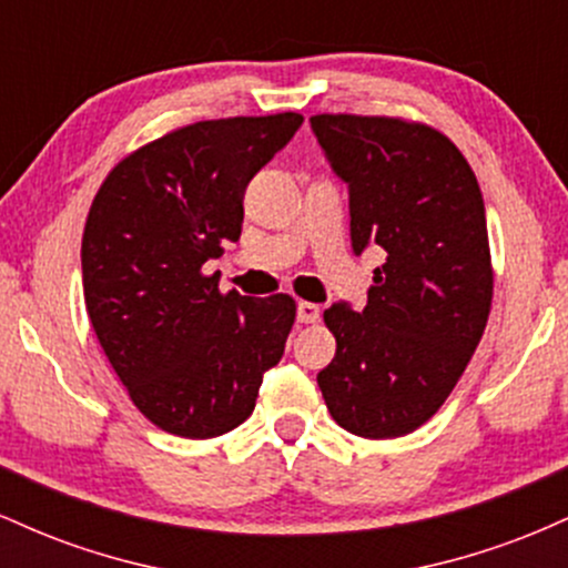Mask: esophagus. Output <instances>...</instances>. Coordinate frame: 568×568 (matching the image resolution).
Here are the masks:
<instances>
[{"label": "esophagus", "mask_w": 568, "mask_h": 568, "mask_svg": "<svg viewBox=\"0 0 568 568\" xmlns=\"http://www.w3.org/2000/svg\"><path fill=\"white\" fill-rule=\"evenodd\" d=\"M296 317H298V323H317L321 321V306L312 304V302H298Z\"/></svg>", "instance_id": "1"}]
</instances>
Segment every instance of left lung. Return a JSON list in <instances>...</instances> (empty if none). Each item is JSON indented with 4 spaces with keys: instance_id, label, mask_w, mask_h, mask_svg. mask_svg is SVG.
Returning a JSON list of instances; mask_svg holds the SVG:
<instances>
[{
    "instance_id": "8db88e82",
    "label": "left lung",
    "mask_w": 568,
    "mask_h": 568,
    "mask_svg": "<svg viewBox=\"0 0 568 568\" xmlns=\"http://www.w3.org/2000/svg\"><path fill=\"white\" fill-rule=\"evenodd\" d=\"M312 133L349 192L355 256L382 247L368 304L323 312L336 336L317 387L361 438L414 433L465 374L491 310L478 179L446 135L393 116L317 114Z\"/></svg>"
}]
</instances>
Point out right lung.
I'll return each mask as SVG.
<instances>
[{
  "label": "right lung",
  "mask_w": 568,
  "mask_h": 568,
  "mask_svg": "<svg viewBox=\"0 0 568 568\" xmlns=\"http://www.w3.org/2000/svg\"><path fill=\"white\" fill-rule=\"evenodd\" d=\"M302 122L285 112L173 130L122 160L90 205V323L130 400L165 433L216 438L243 425L283 357L293 298L221 293L205 264L237 243L247 184Z\"/></svg>",
  "instance_id": "right-lung-1"
}]
</instances>
